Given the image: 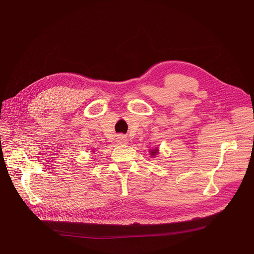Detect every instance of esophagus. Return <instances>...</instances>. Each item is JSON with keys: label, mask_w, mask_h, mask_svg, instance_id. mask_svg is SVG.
<instances>
[{"label": "esophagus", "mask_w": 254, "mask_h": 254, "mask_svg": "<svg viewBox=\"0 0 254 254\" xmlns=\"http://www.w3.org/2000/svg\"><path fill=\"white\" fill-rule=\"evenodd\" d=\"M116 142H117V144H119V145H125V144L127 143V137L124 136V135H119V136L116 138Z\"/></svg>", "instance_id": "obj_1"}]
</instances>
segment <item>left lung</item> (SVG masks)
<instances>
[{
    "label": "left lung",
    "mask_w": 254,
    "mask_h": 254,
    "mask_svg": "<svg viewBox=\"0 0 254 254\" xmlns=\"http://www.w3.org/2000/svg\"><path fill=\"white\" fill-rule=\"evenodd\" d=\"M157 151H158V150H157V149H154V150H151V155H152V156H153V155H155V154H156V153H157Z\"/></svg>",
    "instance_id": "8db88e82"
}]
</instances>
